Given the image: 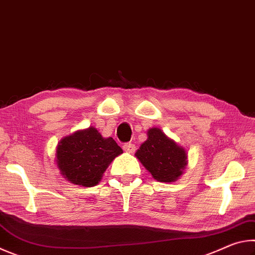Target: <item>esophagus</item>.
I'll list each match as a JSON object with an SVG mask.
<instances>
[{"label":"esophagus","mask_w":255,"mask_h":255,"mask_svg":"<svg viewBox=\"0 0 255 255\" xmlns=\"http://www.w3.org/2000/svg\"><path fill=\"white\" fill-rule=\"evenodd\" d=\"M135 149H136V146L133 145V144H131V143H126V144L124 145V150L126 153L132 154L133 152H135Z\"/></svg>","instance_id":"34e87169"}]
</instances>
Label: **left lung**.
Segmentation results:
<instances>
[{"instance_id":"obj_1","label":"left lung","mask_w":255,"mask_h":255,"mask_svg":"<svg viewBox=\"0 0 255 255\" xmlns=\"http://www.w3.org/2000/svg\"><path fill=\"white\" fill-rule=\"evenodd\" d=\"M135 156L158 182H175L188 165V153L162 129L147 130V139L137 149Z\"/></svg>"}]
</instances>
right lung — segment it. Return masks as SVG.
I'll use <instances>...</instances> for the list:
<instances>
[{"label":"right lung","mask_w":255,"mask_h":255,"mask_svg":"<svg viewBox=\"0 0 255 255\" xmlns=\"http://www.w3.org/2000/svg\"><path fill=\"white\" fill-rule=\"evenodd\" d=\"M123 154L112 137H102L97 128L76 130L62 138L56 147V164L68 182L94 187L102 179L109 164Z\"/></svg>","instance_id":"obj_1"}]
</instances>
